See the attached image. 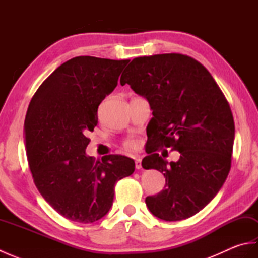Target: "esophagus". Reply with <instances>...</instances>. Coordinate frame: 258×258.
<instances>
[{
    "mask_svg": "<svg viewBox=\"0 0 258 258\" xmlns=\"http://www.w3.org/2000/svg\"><path fill=\"white\" fill-rule=\"evenodd\" d=\"M135 167L136 169H141L142 168V160L140 157L135 158Z\"/></svg>",
    "mask_w": 258,
    "mask_h": 258,
    "instance_id": "obj_1",
    "label": "esophagus"
}]
</instances>
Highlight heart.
<instances>
[{"mask_svg": "<svg viewBox=\"0 0 258 258\" xmlns=\"http://www.w3.org/2000/svg\"><path fill=\"white\" fill-rule=\"evenodd\" d=\"M125 146L127 147L128 150H136L139 147V142L136 140H128L125 143Z\"/></svg>", "mask_w": 258, "mask_h": 258, "instance_id": "b5f03b06", "label": "heart"}]
</instances>
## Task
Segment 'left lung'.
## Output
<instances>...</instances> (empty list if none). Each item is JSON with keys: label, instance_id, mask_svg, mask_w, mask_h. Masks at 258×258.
<instances>
[{"label": "left lung", "instance_id": "1", "mask_svg": "<svg viewBox=\"0 0 258 258\" xmlns=\"http://www.w3.org/2000/svg\"><path fill=\"white\" fill-rule=\"evenodd\" d=\"M120 76L153 111L147 126L151 150L142 161L165 177V187L145 203L153 215L166 222L186 220L210 203L231 169L234 118L225 96L211 73L183 54L136 57ZM155 146L181 153L167 162Z\"/></svg>", "mask_w": 258, "mask_h": 258}]
</instances>
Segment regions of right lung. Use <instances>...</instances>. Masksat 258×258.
Here are the masks:
<instances>
[{
  "instance_id": "obj_1",
  "label": "right lung",
  "mask_w": 258,
  "mask_h": 258,
  "mask_svg": "<svg viewBox=\"0 0 258 258\" xmlns=\"http://www.w3.org/2000/svg\"><path fill=\"white\" fill-rule=\"evenodd\" d=\"M130 61L78 56L54 71L32 97L24 122L27 161L36 188L70 221L89 224L111 210L117 180L135 163L122 155L86 154L97 108Z\"/></svg>"
}]
</instances>
